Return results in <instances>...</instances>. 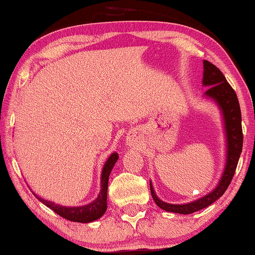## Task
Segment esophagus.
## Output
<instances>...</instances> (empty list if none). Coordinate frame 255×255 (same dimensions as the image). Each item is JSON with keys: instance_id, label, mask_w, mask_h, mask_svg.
Wrapping results in <instances>:
<instances>
[{"instance_id": "34e87169", "label": "esophagus", "mask_w": 255, "mask_h": 255, "mask_svg": "<svg viewBox=\"0 0 255 255\" xmlns=\"http://www.w3.org/2000/svg\"><path fill=\"white\" fill-rule=\"evenodd\" d=\"M128 145L134 144V140H133V139H128Z\"/></svg>"}]
</instances>
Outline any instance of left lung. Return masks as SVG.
Here are the masks:
<instances>
[{"label":"left lung","mask_w":255,"mask_h":255,"mask_svg":"<svg viewBox=\"0 0 255 255\" xmlns=\"http://www.w3.org/2000/svg\"><path fill=\"white\" fill-rule=\"evenodd\" d=\"M203 86L209 87L204 95L212 99L218 107L221 108L223 120H224L225 134H226V162L223 175L219 180V183L211 193L205 196L198 198V200L190 202L187 204H170L166 203L160 200L155 195L152 183L149 182L151 187V194L154 202L159 208L168 212H175V214L189 215L193 212L209 207V205L217 201L219 197L223 196L228 187L231 183L235 175L237 165H238L240 153L243 149V128H242V113H240V106L238 97L232 87L226 81L223 73L207 60L203 61Z\"/></svg>","instance_id":"1"}]
</instances>
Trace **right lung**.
<instances>
[{"label":"right lung","mask_w":255,"mask_h":255,"mask_svg":"<svg viewBox=\"0 0 255 255\" xmlns=\"http://www.w3.org/2000/svg\"><path fill=\"white\" fill-rule=\"evenodd\" d=\"M118 160L117 153H113L107 162L104 163L102 174H101V191L99 196L92 203L82 205V207H62V205L55 204L51 201H46L44 198L38 197L41 203H44L51 210H53L55 214H58L65 219H68L71 222H79V223H90L96 221L102 217L107 211V193H108V181H109V175L113 170L115 163Z\"/></svg>","instance_id":"right-lung-1"}]
</instances>
